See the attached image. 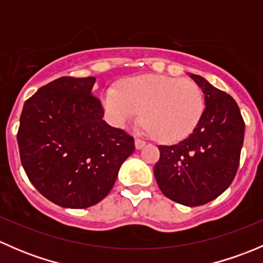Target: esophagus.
<instances>
[{
	"instance_id": "1",
	"label": "esophagus",
	"mask_w": 263,
	"mask_h": 263,
	"mask_svg": "<svg viewBox=\"0 0 263 263\" xmlns=\"http://www.w3.org/2000/svg\"><path fill=\"white\" fill-rule=\"evenodd\" d=\"M145 144H146V142L144 141V140H141V139H136L135 140V146H136V148H142L145 146Z\"/></svg>"
}]
</instances>
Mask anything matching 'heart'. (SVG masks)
Segmentation results:
<instances>
[{
    "label": "heart",
    "instance_id": "1",
    "mask_svg": "<svg viewBox=\"0 0 263 263\" xmlns=\"http://www.w3.org/2000/svg\"><path fill=\"white\" fill-rule=\"evenodd\" d=\"M103 104L116 126L124 127L141 112L145 129L156 140L176 142L195 129L205 109L202 90L188 80L142 75L109 89Z\"/></svg>",
    "mask_w": 263,
    "mask_h": 263
}]
</instances>
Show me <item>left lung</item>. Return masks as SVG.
I'll return each mask as SVG.
<instances>
[{
  "mask_svg": "<svg viewBox=\"0 0 263 263\" xmlns=\"http://www.w3.org/2000/svg\"><path fill=\"white\" fill-rule=\"evenodd\" d=\"M205 109L192 134L179 144L160 145L154 176L164 196L184 206L219 197L234 179L245 140V121L235 100L198 75Z\"/></svg>",
  "mask_w": 263,
  "mask_h": 263,
  "instance_id": "left-lung-1",
  "label": "left lung"
}]
</instances>
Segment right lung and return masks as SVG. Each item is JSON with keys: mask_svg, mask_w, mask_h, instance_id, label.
<instances>
[{"mask_svg": "<svg viewBox=\"0 0 263 263\" xmlns=\"http://www.w3.org/2000/svg\"><path fill=\"white\" fill-rule=\"evenodd\" d=\"M95 78L63 76L25 102L17 144L29 181L53 203L85 209L102 201L134 153L135 140L103 119Z\"/></svg>", "mask_w": 263, "mask_h": 263, "instance_id": "obj_1", "label": "right lung"}]
</instances>
